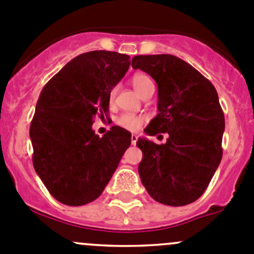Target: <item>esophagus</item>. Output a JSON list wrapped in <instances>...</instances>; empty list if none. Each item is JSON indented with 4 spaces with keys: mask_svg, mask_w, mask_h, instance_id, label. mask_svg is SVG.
I'll return each instance as SVG.
<instances>
[{
    "mask_svg": "<svg viewBox=\"0 0 254 254\" xmlns=\"http://www.w3.org/2000/svg\"><path fill=\"white\" fill-rule=\"evenodd\" d=\"M137 140H138V137L135 134H132L130 135V142H132V144L133 145H135V143H137Z\"/></svg>",
    "mask_w": 254,
    "mask_h": 254,
    "instance_id": "34e87169",
    "label": "esophagus"
}]
</instances>
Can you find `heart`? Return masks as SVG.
I'll return each instance as SVG.
<instances>
[{
	"instance_id": "obj_1",
	"label": "heart",
	"mask_w": 254,
	"mask_h": 254,
	"mask_svg": "<svg viewBox=\"0 0 254 254\" xmlns=\"http://www.w3.org/2000/svg\"><path fill=\"white\" fill-rule=\"evenodd\" d=\"M130 84H132L133 89L137 91V94H139L142 96L148 89L153 86V81L150 80V77L147 74H143V72H137L132 76L130 79ZM115 92H112L111 97H114ZM145 121V117L139 116V115H129L125 114L122 116H120L117 119V125L120 127L125 128V129L130 130V132H135V130L139 129L143 126Z\"/></svg>"
}]
</instances>
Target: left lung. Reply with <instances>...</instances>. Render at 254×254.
<instances>
[{"label": "left lung", "instance_id": "1", "mask_svg": "<svg viewBox=\"0 0 254 254\" xmlns=\"http://www.w3.org/2000/svg\"><path fill=\"white\" fill-rule=\"evenodd\" d=\"M132 67L149 74L158 85V115L144 132L169 134L164 144L138 138L142 184L160 204H191L204 194L222 158L225 116L217 91L174 55H137Z\"/></svg>", "mask_w": 254, "mask_h": 254}]
</instances>
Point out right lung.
Returning <instances> with one entry per match:
<instances>
[{
    "label": "right lung",
    "mask_w": 254,
    "mask_h": 254,
    "mask_svg": "<svg viewBox=\"0 0 254 254\" xmlns=\"http://www.w3.org/2000/svg\"><path fill=\"white\" fill-rule=\"evenodd\" d=\"M129 55L94 50L67 63L43 87L29 128L33 167L54 199L81 206L102 194L130 133L112 126L100 138L92 124L109 111L111 90L125 76Z\"/></svg>",
    "instance_id": "1"
}]
</instances>
